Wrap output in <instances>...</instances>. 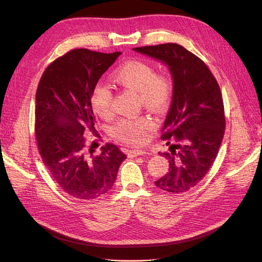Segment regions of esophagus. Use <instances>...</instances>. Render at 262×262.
<instances>
[{"label":"esophagus","instance_id":"obj_1","mask_svg":"<svg viewBox=\"0 0 262 262\" xmlns=\"http://www.w3.org/2000/svg\"><path fill=\"white\" fill-rule=\"evenodd\" d=\"M144 154H146V150L145 149H141V148H139V149H130L129 153H128L129 157H137V156H141V155H144Z\"/></svg>","mask_w":262,"mask_h":262}]
</instances>
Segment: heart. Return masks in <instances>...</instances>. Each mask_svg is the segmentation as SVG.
<instances>
[{
  "mask_svg": "<svg viewBox=\"0 0 262 262\" xmlns=\"http://www.w3.org/2000/svg\"><path fill=\"white\" fill-rule=\"evenodd\" d=\"M113 80L124 89L139 94L145 108L155 113L163 112L171 98L172 86L168 76L156 74L152 66L142 61H130L118 68ZM114 95L110 87L98 83L92 93V105L99 117L109 118L113 115ZM153 126L148 118L120 119L113 128L114 136L130 144H140L146 139V131Z\"/></svg>",
  "mask_w": 262,
  "mask_h": 262,
  "instance_id": "b5f03b06",
  "label": "heart"
}]
</instances>
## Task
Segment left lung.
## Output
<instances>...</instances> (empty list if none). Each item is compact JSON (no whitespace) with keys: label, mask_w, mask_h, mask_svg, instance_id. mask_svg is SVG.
Here are the masks:
<instances>
[{"label":"left lung","mask_w":262,"mask_h":262,"mask_svg":"<svg viewBox=\"0 0 262 262\" xmlns=\"http://www.w3.org/2000/svg\"><path fill=\"white\" fill-rule=\"evenodd\" d=\"M162 62L172 78V98L166 116L163 139L169 152V171L155 186L171 193L186 192L207 175L224 137L225 118L220 86L199 58L177 43L133 48Z\"/></svg>","instance_id":"obj_1"}]
</instances>
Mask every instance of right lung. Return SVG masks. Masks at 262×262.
Returning <instances> with one entry per match:
<instances>
[{
    "label": "right lung",
    "mask_w": 262,
    "mask_h": 262,
    "mask_svg": "<svg viewBox=\"0 0 262 262\" xmlns=\"http://www.w3.org/2000/svg\"><path fill=\"white\" fill-rule=\"evenodd\" d=\"M121 52L75 49L54 60L38 84L36 139L42 162L59 187L76 199L91 200L113 188L126 156L114 144L93 155L84 132L95 131L92 93Z\"/></svg>",
    "instance_id": "add662e5"
}]
</instances>
